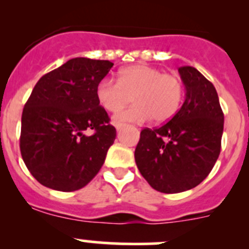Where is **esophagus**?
<instances>
[{
    "instance_id": "1",
    "label": "esophagus",
    "mask_w": 249,
    "mask_h": 249,
    "mask_svg": "<svg viewBox=\"0 0 249 249\" xmlns=\"http://www.w3.org/2000/svg\"><path fill=\"white\" fill-rule=\"evenodd\" d=\"M124 125L125 124H123V123H114V126H115V129L118 130V131H120V130L124 127Z\"/></svg>"
}]
</instances>
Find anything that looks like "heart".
<instances>
[{
  "label": "heart",
  "instance_id": "b5f03b06",
  "mask_svg": "<svg viewBox=\"0 0 249 249\" xmlns=\"http://www.w3.org/2000/svg\"><path fill=\"white\" fill-rule=\"evenodd\" d=\"M184 87L177 74L164 73L148 65L120 70L118 80L104 78L96 87V97L104 109L117 113L131 102L129 109L118 113L114 123H143L150 118L165 123L175 117L182 105Z\"/></svg>",
  "mask_w": 249,
  "mask_h": 249
}]
</instances>
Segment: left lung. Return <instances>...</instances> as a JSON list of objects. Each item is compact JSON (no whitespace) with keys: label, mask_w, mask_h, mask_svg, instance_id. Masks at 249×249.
Segmentation results:
<instances>
[{"label":"left lung","mask_w":249,"mask_h":249,"mask_svg":"<svg viewBox=\"0 0 249 249\" xmlns=\"http://www.w3.org/2000/svg\"><path fill=\"white\" fill-rule=\"evenodd\" d=\"M185 87L180 109L155 129H143L135 149L141 175L165 194L185 192L205 179L222 147L224 114L212 83L195 67L178 69Z\"/></svg>","instance_id":"obj_1"}]
</instances>
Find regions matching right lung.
I'll return each mask as SVG.
<instances>
[{"mask_svg": "<svg viewBox=\"0 0 249 249\" xmlns=\"http://www.w3.org/2000/svg\"><path fill=\"white\" fill-rule=\"evenodd\" d=\"M112 66L108 60L74 57L35 85L22 109L20 152L44 187L74 192L104 165L117 131L97 101L96 87Z\"/></svg>", "mask_w": 249, "mask_h": 249, "instance_id": "right-lung-1", "label": "right lung"}]
</instances>
